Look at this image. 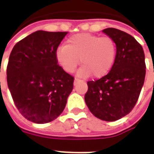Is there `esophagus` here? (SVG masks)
<instances>
[{"label": "esophagus", "mask_w": 154, "mask_h": 154, "mask_svg": "<svg viewBox=\"0 0 154 154\" xmlns=\"http://www.w3.org/2000/svg\"><path fill=\"white\" fill-rule=\"evenodd\" d=\"M79 82H81L80 79H78V78H75V80H74V85H77Z\"/></svg>", "instance_id": "obj_1"}]
</instances>
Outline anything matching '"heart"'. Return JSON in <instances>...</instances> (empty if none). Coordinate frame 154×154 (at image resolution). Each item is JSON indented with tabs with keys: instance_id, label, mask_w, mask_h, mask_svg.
<instances>
[{
	"instance_id": "obj_1",
	"label": "heart",
	"mask_w": 154,
	"mask_h": 154,
	"mask_svg": "<svg viewBox=\"0 0 154 154\" xmlns=\"http://www.w3.org/2000/svg\"><path fill=\"white\" fill-rule=\"evenodd\" d=\"M116 41L109 36L84 33L72 36L67 45H61L56 50V59L62 68L68 73L82 65L78 75L86 77L92 74L101 77L109 72L116 57Z\"/></svg>"
}]
</instances>
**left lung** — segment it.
<instances>
[{
	"instance_id": "obj_1",
	"label": "left lung",
	"mask_w": 154,
	"mask_h": 154,
	"mask_svg": "<svg viewBox=\"0 0 154 154\" xmlns=\"http://www.w3.org/2000/svg\"><path fill=\"white\" fill-rule=\"evenodd\" d=\"M103 32L116 41V60L107 75L87 82L85 101L97 118L116 121L128 115L137 103L144 83L145 57L141 44L132 35L115 28Z\"/></svg>"
}]
</instances>
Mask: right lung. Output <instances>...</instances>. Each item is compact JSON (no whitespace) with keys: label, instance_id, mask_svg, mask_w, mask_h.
<instances>
[{"label":"right lung","instance_id":"1","mask_svg":"<svg viewBox=\"0 0 154 154\" xmlns=\"http://www.w3.org/2000/svg\"><path fill=\"white\" fill-rule=\"evenodd\" d=\"M67 32L32 33L15 44L6 67L15 106L29 121L45 124L63 111L74 77L57 64L56 50Z\"/></svg>","mask_w":154,"mask_h":154}]
</instances>
